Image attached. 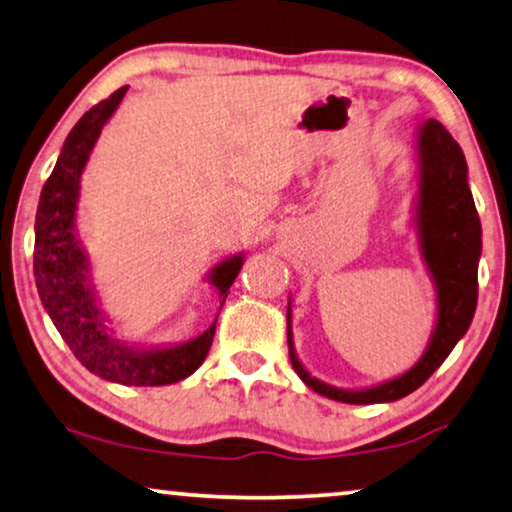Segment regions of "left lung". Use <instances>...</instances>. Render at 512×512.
I'll return each mask as SVG.
<instances>
[{"instance_id": "left-lung-1", "label": "left lung", "mask_w": 512, "mask_h": 512, "mask_svg": "<svg viewBox=\"0 0 512 512\" xmlns=\"http://www.w3.org/2000/svg\"><path fill=\"white\" fill-rule=\"evenodd\" d=\"M418 193L414 204V230L418 248L437 294V317L423 356L402 375L368 388H338L312 377L294 349L292 296L287 305L289 361L296 375L324 398L347 404L395 402L425 384L446 361L453 347L469 331L478 301V259L483 230L467 181V160L460 144L437 119L416 128Z\"/></svg>"}]
</instances>
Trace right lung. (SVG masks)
I'll return each mask as SVG.
<instances>
[{
	"mask_svg": "<svg viewBox=\"0 0 512 512\" xmlns=\"http://www.w3.org/2000/svg\"><path fill=\"white\" fill-rule=\"evenodd\" d=\"M126 91L128 87L117 89L110 98L82 114L59 151L57 165L45 181L36 209L34 276L45 312L89 372L124 386H167L190 377L204 363L218 317L202 335L179 345L140 347L114 338L110 319L98 305L89 257L75 230L82 172L103 126L119 108ZM241 266L243 253H236L207 273L211 287L218 292L220 308Z\"/></svg>",
	"mask_w": 512,
	"mask_h": 512,
	"instance_id": "add662e5",
	"label": "right lung"
}]
</instances>
